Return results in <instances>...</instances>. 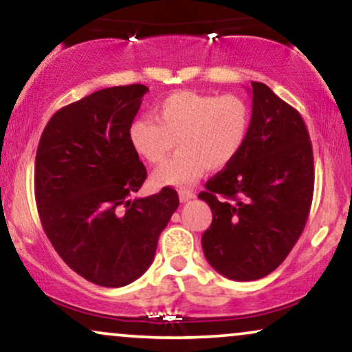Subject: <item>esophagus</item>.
Listing matches in <instances>:
<instances>
[{
    "label": "esophagus",
    "instance_id": "34e87169",
    "mask_svg": "<svg viewBox=\"0 0 352 352\" xmlns=\"http://www.w3.org/2000/svg\"><path fill=\"white\" fill-rule=\"evenodd\" d=\"M179 199H180L182 204H185V201L195 199V193L188 192V190H180V192H179Z\"/></svg>",
    "mask_w": 352,
    "mask_h": 352
}]
</instances>
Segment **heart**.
Here are the masks:
<instances>
[{"mask_svg": "<svg viewBox=\"0 0 352 352\" xmlns=\"http://www.w3.org/2000/svg\"><path fill=\"white\" fill-rule=\"evenodd\" d=\"M153 119H137L129 127V142L148 164H160L177 140L179 155L152 175L159 187L188 188L208 168H223L248 139L252 111L236 94H200L182 91L153 107Z\"/></svg>", "mask_w": 352, "mask_h": 352, "instance_id": "obj_1", "label": "heart"}]
</instances>
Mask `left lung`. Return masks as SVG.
<instances>
[{
  "instance_id": "8db88e82",
  "label": "left lung",
  "mask_w": 352,
  "mask_h": 352,
  "mask_svg": "<svg viewBox=\"0 0 352 352\" xmlns=\"http://www.w3.org/2000/svg\"><path fill=\"white\" fill-rule=\"evenodd\" d=\"M248 139L199 199L212 208L201 235L205 258L235 281L276 270L305 230L314 190L313 147L305 120L263 82H252Z\"/></svg>"
}]
</instances>
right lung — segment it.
<instances>
[{"instance_id": "1", "label": "right lung", "mask_w": 352, "mask_h": 352, "mask_svg": "<svg viewBox=\"0 0 352 352\" xmlns=\"http://www.w3.org/2000/svg\"><path fill=\"white\" fill-rule=\"evenodd\" d=\"M144 84L100 89L59 109L44 127L34 164L41 225L64 263L106 288L147 272L179 207L170 187L131 199L147 170L131 142Z\"/></svg>"}]
</instances>
